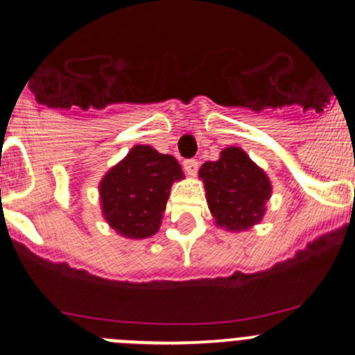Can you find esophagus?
I'll use <instances>...</instances> for the list:
<instances>
[{
    "label": "esophagus",
    "instance_id": "34e87169",
    "mask_svg": "<svg viewBox=\"0 0 355 355\" xmlns=\"http://www.w3.org/2000/svg\"><path fill=\"white\" fill-rule=\"evenodd\" d=\"M183 167L184 171H187V174L196 175L197 171H199V162H197V159H184Z\"/></svg>",
    "mask_w": 355,
    "mask_h": 355
}]
</instances>
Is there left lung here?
Listing matches in <instances>:
<instances>
[{
    "mask_svg": "<svg viewBox=\"0 0 355 355\" xmlns=\"http://www.w3.org/2000/svg\"><path fill=\"white\" fill-rule=\"evenodd\" d=\"M199 175L205 181L206 200L216 225L243 231L261 220L272 187L245 150L227 147L220 153V159L206 162Z\"/></svg>",
    "mask_w": 355,
    "mask_h": 355,
    "instance_id": "left-lung-1",
    "label": "left lung"
}]
</instances>
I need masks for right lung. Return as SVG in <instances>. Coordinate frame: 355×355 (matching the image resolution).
I'll return each instance as SVG.
<instances>
[{"mask_svg":"<svg viewBox=\"0 0 355 355\" xmlns=\"http://www.w3.org/2000/svg\"><path fill=\"white\" fill-rule=\"evenodd\" d=\"M183 178L178 159L149 146H135L99 184L103 215L126 238L153 236L174 181Z\"/></svg>","mask_w":355,"mask_h":355,"instance_id":"obj_1","label":"right lung"}]
</instances>
